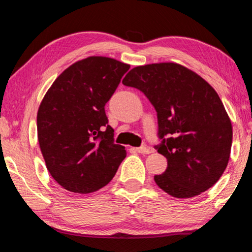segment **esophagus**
I'll use <instances>...</instances> for the list:
<instances>
[{
  "mask_svg": "<svg viewBox=\"0 0 252 252\" xmlns=\"http://www.w3.org/2000/svg\"><path fill=\"white\" fill-rule=\"evenodd\" d=\"M131 151H135L139 154H149L151 153V149L146 146H142V147H137V148H131Z\"/></svg>",
  "mask_w": 252,
  "mask_h": 252,
  "instance_id": "esophagus-1",
  "label": "esophagus"
}]
</instances>
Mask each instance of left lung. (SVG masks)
Segmentation results:
<instances>
[{
	"mask_svg": "<svg viewBox=\"0 0 252 252\" xmlns=\"http://www.w3.org/2000/svg\"><path fill=\"white\" fill-rule=\"evenodd\" d=\"M123 84L143 92L157 112V152L167 168L154 179L176 198L213 187L228 165L232 126L221 99L204 78L176 63L130 69Z\"/></svg>",
	"mask_w": 252,
	"mask_h": 252,
	"instance_id": "1",
	"label": "left lung"
}]
</instances>
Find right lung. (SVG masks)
<instances>
[{"mask_svg": "<svg viewBox=\"0 0 252 252\" xmlns=\"http://www.w3.org/2000/svg\"><path fill=\"white\" fill-rule=\"evenodd\" d=\"M130 66L91 56L66 68L44 96L37 137L47 170L66 190L90 193L106 186L126 157L114 143L105 105Z\"/></svg>", "mask_w": 252, "mask_h": 252, "instance_id": "right-lung-1", "label": "right lung"}]
</instances>
